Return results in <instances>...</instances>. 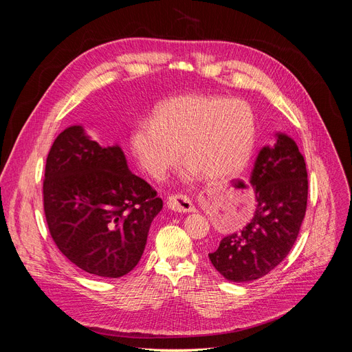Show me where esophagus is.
<instances>
[{"label":"esophagus","instance_id":"1","mask_svg":"<svg viewBox=\"0 0 352 352\" xmlns=\"http://www.w3.org/2000/svg\"><path fill=\"white\" fill-rule=\"evenodd\" d=\"M166 207L175 212H194L195 207L186 195H171L166 199Z\"/></svg>","mask_w":352,"mask_h":352}]
</instances>
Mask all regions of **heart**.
Listing matches in <instances>:
<instances>
[{"mask_svg":"<svg viewBox=\"0 0 352 352\" xmlns=\"http://www.w3.org/2000/svg\"><path fill=\"white\" fill-rule=\"evenodd\" d=\"M256 135L252 108L241 100L187 94L160 102L153 120H138L129 146L141 168L155 179L165 177L182 154L187 181L204 175H236L251 158Z\"/></svg>","mask_w":352,"mask_h":352,"instance_id":"1","label":"heart"}]
</instances>
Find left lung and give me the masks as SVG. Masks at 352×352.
I'll return each instance as SVG.
<instances>
[{"label":"left lung","mask_w":352,"mask_h":352,"mask_svg":"<svg viewBox=\"0 0 352 352\" xmlns=\"http://www.w3.org/2000/svg\"><path fill=\"white\" fill-rule=\"evenodd\" d=\"M307 166L298 145L276 133V142L263 146L250 182L256 208L250 223L226 235L208 254L215 270L232 283L261 278L284 261L307 211Z\"/></svg>","instance_id":"1"}]
</instances>
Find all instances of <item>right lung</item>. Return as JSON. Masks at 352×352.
Here are the masks:
<instances>
[{
	"mask_svg": "<svg viewBox=\"0 0 352 352\" xmlns=\"http://www.w3.org/2000/svg\"><path fill=\"white\" fill-rule=\"evenodd\" d=\"M43 195L55 245L74 265L104 278L135 268L162 210L157 191L129 171L121 146H101L82 125L55 138Z\"/></svg>",
	"mask_w": 352,
	"mask_h": 352,
	"instance_id": "obj_1",
	"label": "right lung"
}]
</instances>
